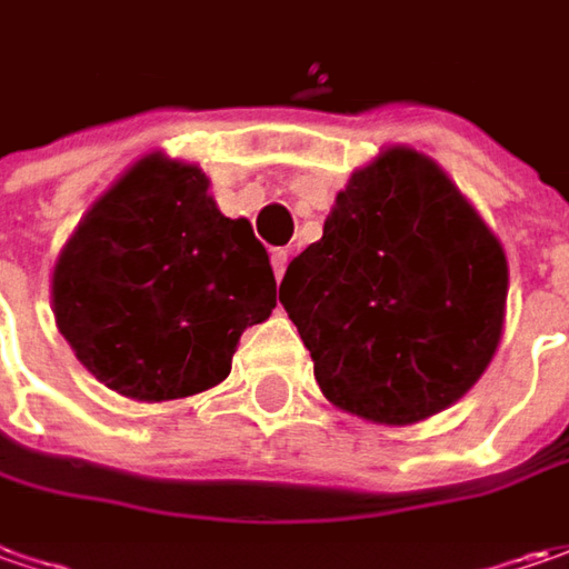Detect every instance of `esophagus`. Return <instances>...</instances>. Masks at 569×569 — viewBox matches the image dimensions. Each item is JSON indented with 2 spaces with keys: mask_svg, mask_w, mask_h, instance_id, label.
<instances>
[{
  "mask_svg": "<svg viewBox=\"0 0 569 569\" xmlns=\"http://www.w3.org/2000/svg\"><path fill=\"white\" fill-rule=\"evenodd\" d=\"M270 264H273L277 280H283L286 264H289V251H286V248H273V251H270Z\"/></svg>",
  "mask_w": 569,
  "mask_h": 569,
  "instance_id": "1",
  "label": "esophagus"
}]
</instances>
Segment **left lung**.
<instances>
[{
    "instance_id": "1",
    "label": "left lung",
    "mask_w": 569,
    "mask_h": 569,
    "mask_svg": "<svg viewBox=\"0 0 569 569\" xmlns=\"http://www.w3.org/2000/svg\"><path fill=\"white\" fill-rule=\"evenodd\" d=\"M280 302L323 397L381 425L428 419L479 381L500 343L507 258L441 169L409 148L359 169Z\"/></svg>"
}]
</instances>
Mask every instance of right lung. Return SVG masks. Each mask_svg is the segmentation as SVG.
Instances as JSON below:
<instances>
[{
  "instance_id": "right-lung-1",
  "label": "right lung",
  "mask_w": 569,
  "mask_h": 569,
  "mask_svg": "<svg viewBox=\"0 0 569 569\" xmlns=\"http://www.w3.org/2000/svg\"><path fill=\"white\" fill-rule=\"evenodd\" d=\"M56 323L97 381L131 400L220 383L277 280L248 220L207 198V176L167 157L131 167L90 207L52 273Z\"/></svg>"
}]
</instances>
